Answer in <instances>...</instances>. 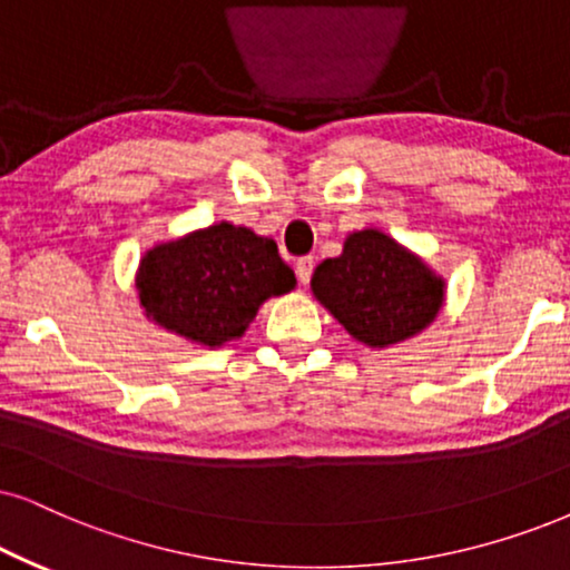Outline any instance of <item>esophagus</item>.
<instances>
[{
	"mask_svg": "<svg viewBox=\"0 0 570 570\" xmlns=\"http://www.w3.org/2000/svg\"><path fill=\"white\" fill-rule=\"evenodd\" d=\"M313 268H315L313 257H309V255L299 257V261H297V278H299V284H307V281L313 278Z\"/></svg>",
	"mask_w": 570,
	"mask_h": 570,
	"instance_id": "34e87169",
	"label": "esophagus"
}]
</instances>
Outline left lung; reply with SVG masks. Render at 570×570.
Segmentation results:
<instances>
[{
  "mask_svg": "<svg viewBox=\"0 0 570 570\" xmlns=\"http://www.w3.org/2000/svg\"><path fill=\"white\" fill-rule=\"evenodd\" d=\"M313 294L368 347L405 342L436 318L444 284L386 234H352L344 252L313 273Z\"/></svg>",
  "mask_w": 570,
  "mask_h": 570,
  "instance_id": "left-lung-1",
  "label": "left lung"
}]
</instances>
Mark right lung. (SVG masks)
I'll return each mask as SVG.
<instances>
[{"label":"right lung","mask_w":570,"mask_h":570,"mask_svg":"<svg viewBox=\"0 0 570 570\" xmlns=\"http://www.w3.org/2000/svg\"><path fill=\"white\" fill-rule=\"evenodd\" d=\"M294 284L276 242L232 223L149 249L136 278L149 318L207 347L242 336L263 302Z\"/></svg>","instance_id":"right-lung-1"}]
</instances>
